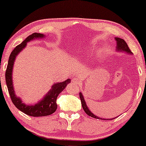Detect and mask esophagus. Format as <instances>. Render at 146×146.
I'll return each mask as SVG.
<instances>
[{"label":"esophagus","instance_id":"34e87169","mask_svg":"<svg viewBox=\"0 0 146 146\" xmlns=\"http://www.w3.org/2000/svg\"><path fill=\"white\" fill-rule=\"evenodd\" d=\"M72 82L74 83H76V84H79L80 83V79L78 78H73L72 79Z\"/></svg>","mask_w":146,"mask_h":146}]
</instances>
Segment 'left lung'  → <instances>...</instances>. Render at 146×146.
I'll return each mask as SVG.
<instances>
[{
	"instance_id": "1",
	"label": "left lung",
	"mask_w": 146,
	"mask_h": 146,
	"mask_svg": "<svg viewBox=\"0 0 146 146\" xmlns=\"http://www.w3.org/2000/svg\"><path fill=\"white\" fill-rule=\"evenodd\" d=\"M115 40L117 41V50L121 51V52L123 51V52H125L130 53V54L131 53V51L130 50V49H129V48L128 47V46H127V43L125 42V41L124 40L116 37L115 38ZM79 95H80V100H81L82 106V108H83L84 110V111L86 112V113L89 116L94 117V118L101 119H104V120L105 119H102V118H101V117H99L96 116V115H94L93 113L89 110L88 108V106H86V104L83 95L82 94V93L80 92ZM107 119L108 120V119Z\"/></svg>"
}]
</instances>
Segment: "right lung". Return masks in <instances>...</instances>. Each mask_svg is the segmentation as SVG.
<instances>
[{"instance_id": "obj_1", "label": "right lung", "mask_w": 146, "mask_h": 146, "mask_svg": "<svg viewBox=\"0 0 146 146\" xmlns=\"http://www.w3.org/2000/svg\"><path fill=\"white\" fill-rule=\"evenodd\" d=\"M44 35L40 33H35L30 35L24 40L21 44L16 46L9 56V62L5 72L6 83H7V88L9 90L10 97L14 105L20 110L23 113L33 117L46 116L52 114L57 109L56 99L59 94L65 88L67 84L70 83V79H68L62 82L56 83L52 87L50 91L48 92L46 95L44 97L42 100L40 101L35 106H28L22 102L21 100L15 95L14 91L13 83L12 80V74H13V68L15 58L20 52L27 46V43L31 40L35 38H43Z\"/></svg>"}]
</instances>
